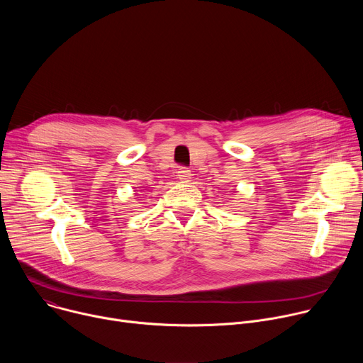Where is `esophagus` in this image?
<instances>
[{
    "mask_svg": "<svg viewBox=\"0 0 363 363\" xmlns=\"http://www.w3.org/2000/svg\"><path fill=\"white\" fill-rule=\"evenodd\" d=\"M178 179H179L181 182H189V181H191V171L186 169L185 167H181V168L178 169Z\"/></svg>",
    "mask_w": 363,
    "mask_h": 363,
    "instance_id": "esophagus-1",
    "label": "esophagus"
}]
</instances>
